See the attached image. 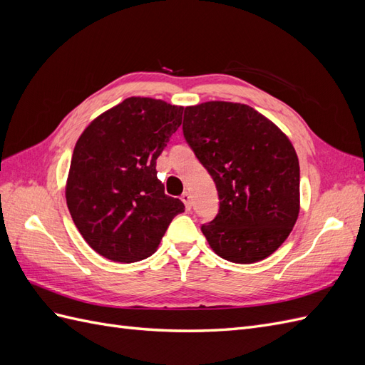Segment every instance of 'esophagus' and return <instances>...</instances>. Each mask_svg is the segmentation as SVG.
I'll list each match as a JSON object with an SVG mask.
<instances>
[{"label":"esophagus","instance_id":"34e87169","mask_svg":"<svg viewBox=\"0 0 365 365\" xmlns=\"http://www.w3.org/2000/svg\"><path fill=\"white\" fill-rule=\"evenodd\" d=\"M181 201L184 202L185 210H190V208H192V200H190V195L187 193V192H184V193L181 195Z\"/></svg>","mask_w":365,"mask_h":365}]
</instances>
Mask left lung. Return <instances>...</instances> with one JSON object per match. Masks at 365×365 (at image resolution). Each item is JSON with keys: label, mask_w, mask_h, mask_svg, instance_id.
Masks as SVG:
<instances>
[{"label": "left lung", "mask_w": 365, "mask_h": 365, "mask_svg": "<svg viewBox=\"0 0 365 365\" xmlns=\"http://www.w3.org/2000/svg\"><path fill=\"white\" fill-rule=\"evenodd\" d=\"M184 137L212 175L219 213L202 233L219 257L267 259L300 213V165L284 132L256 109L212 101L187 106Z\"/></svg>", "instance_id": "8db88e82"}]
</instances>
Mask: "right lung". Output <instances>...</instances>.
<instances>
[{"label":"right lung","instance_id":"1","mask_svg":"<svg viewBox=\"0 0 365 365\" xmlns=\"http://www.w3.org/2000/svg\"><path fill=\"white\" fill-rule=\"evenodd\" d=\"M182 109L129 97L96 117L77 140L65 197L74 225L101 256L121 263L152 256L184 212L178 197L164 193L155 169Z\"/></svg>","mask_w":365,"mask_h":365}]
</instances>
